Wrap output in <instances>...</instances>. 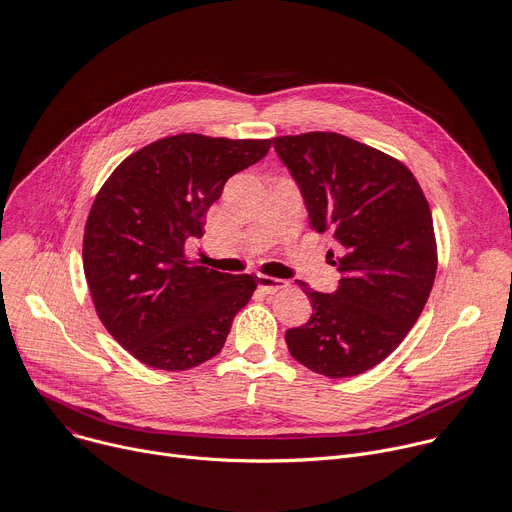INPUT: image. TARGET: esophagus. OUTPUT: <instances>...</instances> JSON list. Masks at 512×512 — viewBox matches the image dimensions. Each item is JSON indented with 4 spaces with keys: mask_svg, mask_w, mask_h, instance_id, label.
Segmentation results:
<instances>
[{
    "mask_svg": "<svg viewBox=\"0 0 512 512\" xmlns=\"http://www.w3.org/2000/svg\"><path fill=\"white\" fill-rule=\"evenodd\" d=\"M259 288L265 292V294H275V292H282L290 286V282L286 280H280V277H271V275H259Z\"/></svg>",
    "mask_w": 512,
    "mask_h": 512,
    "instance_id": "esophagus-1",
    "label": "esophagus"
}]
</instances>
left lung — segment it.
Returning a JSON list of instances; mask_svg holds the SVG:
<instances>
[{"label": "left lung", "mask_w": 512, "mask_h": 512, "mask_svg": "<svg viewBox=\"0 0 512 512\" xmlns=\"http://www.w3.org/2000/svg\"><path fill=\"white\" fill-rule=\"evenodd\" d=\"M298 181L310 228L333 230L339 290L296 280L312 302L306 324L286 331L296 361L327 378H351L384 361L421 316L437 273L429 202L410 169L337 132L275 136Z\"/></svg>", "instance_id": "1"}]
</instances>
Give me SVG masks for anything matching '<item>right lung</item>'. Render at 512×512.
Masks as SVG:
<instances>
[{"instance_id":"1","label":"right lung","mask_w":512,"mask_h":512,"mask_svg":"<svg viewBox=\"0 0 512 512\" xmlns=\"http://www.w3.org/2000/svg\"><path fill=\"white\" fill-rule=\"evenodd\" d=\"M271 138L183 132L128 155L91 204L83 271L108 333L138 361L192 369L220 353L257 277L228 275L185 255L204 235L228 177L261 161Z\"/></svg>"}]
</instances>
